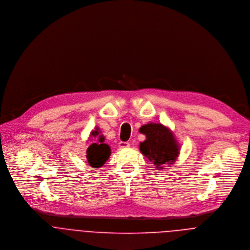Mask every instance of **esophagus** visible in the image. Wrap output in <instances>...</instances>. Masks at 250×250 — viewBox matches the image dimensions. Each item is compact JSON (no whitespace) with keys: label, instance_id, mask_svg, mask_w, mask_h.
Returning a JSON list of instances; mask_svg holds the SVG:
<instances>
[{"label":"esophagus","instance_id":"1","mask_svg":"<svg viewBox=\"0 0 250 250\" xmlns=\"http://www.w3.org/2000/svg\"><path fill=\"white\" fill-rule=\"evenodd\" d=\"M118 146H119L120 149H125V148L130 147V143H128V142H121V143H119Z\"/></svg>","mask_w":250,"mask_h":250}]
</instances>
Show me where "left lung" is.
<instances>
[{
    "label": "left lung",
    "instance_id": "8db88e82",
    "mask_svg": "<svg viewBox=\"0 0 250 250\" xmlns=\"http://www.w3.org/2000/svg\"><path fill=\"white\" fill-rule=\"evenodd\" d=\"M140 132L146 136V141L140 144L143 155L160 170L166 164H171L179 154V147L173 135L162 124L149 123Z\"/></svg>",
    "mask_w": 250,
    "mask_h": 250
}]
</instances>
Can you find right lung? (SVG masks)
<instances>
[{"instance_id":"obj_1","label":"right lung","mask_w":250,"mask_h":250,"mask_svg":"<svg viewBox=\"0 0 250 250\" xmlns=\"http://www.w3.org/2000/svg\"><path fill=\"white\" fill-rule=\"evenodd\" d=\"M98 134V131H94L91 133V135L94 137H96ZM103 143L104 138L100 136L99 143H92L86 150V159L88 161V164L94 168L102 167L110 155L109 146Z\"/></svg>"}]
</instances>
